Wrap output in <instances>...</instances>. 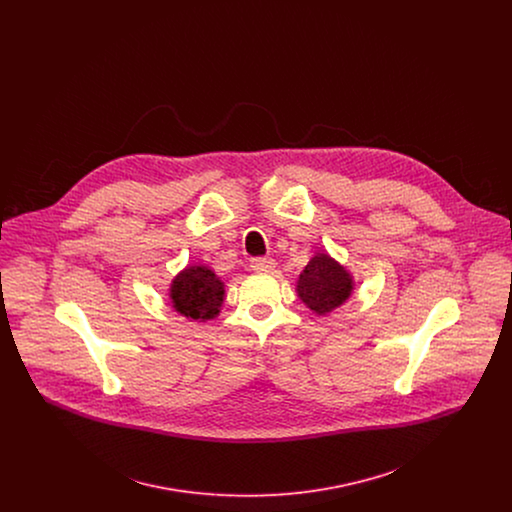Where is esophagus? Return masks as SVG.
Returning a JSON list of instances; mask_svg holds the SVG:
<instances>
[{
  "instance_id": "1",
  "label": "esophagus",
  "mask_w": 512,
  "mask_h": 512,
  "mask_svg": "<svg viewBox=\"0 0 512 512\" xmlns=\"http://www.w3.org/2000/svg\"><path fill=\"white\" fill-rule=\"evenodd\" d=\"M276 267V261L272 257H255L251 259V268L255 272H270Z\"/></svg>"
}]
</instances>
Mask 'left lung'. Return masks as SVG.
<instances>
[{
	"label": "left lung",
	"instance_id": "obj_1",
	"mask_svg": "<svg viewBox=\"0 0 512 512\" xmlns=\"http://www.w3.org/2000/svg\"><path fill=\"white\" fill-rule=\"evenodd\" d=\"M353 292V280L345 268L326 253L315 255L297 280V295L318 315L340 307Z\"/></svg>",
	"mask_w": 512,
	"mask_h": 512
}]
</instances>
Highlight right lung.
I'll return each instance as SVG.
<instances>
[{
  "label": "right lung",
  "mask_w": 512,
  "mask_h": 512,
  "mask_svg": "<svg viewBox=\"0 0 512 512\" xmlns=\"http://www.w3.org/2000/svg\"><path fill=\"white\" fill-rule=\"evenodd\" d=\"M171 301L172 307L184 317H217L224 301V284L209 267H188L172 280Z\"/></svg>",
  "instance_id": "obj_1"
}]
</instances>
